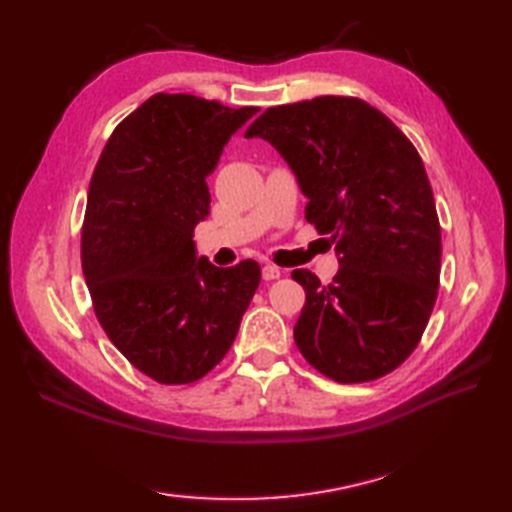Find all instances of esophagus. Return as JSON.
I'll use <instances>...</instances> for the list:
<instances>
[{
  "label": "esophagus",
  "mask_w": 512,
  "mask_h": 512,
  "mask_svg": "<svg viewBox=\"0 0 512 512\" xmlns=\"http://www.w3.org/2000/svg\"><path fill=\"white\" fill-rule=\"evenodd\" d=\"M262 277H264L266 281H273V279H279V277H281V270H279L277 266H273V264H266V266L262 268Z\"/></svg>",
  "instance_id": "1"
}]
</instances>
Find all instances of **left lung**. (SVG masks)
<instances>
[{"label":"left lung","instance_id":"left-lung-1","mask_svg":"<svg viewBox=\"0 0 512 512\" xmlns=\"http://www.w3.org/2000/svg\"><path fill=\"white\" fill-rule=\"evenodd\" d=\"M246 138L279 151L308 198L306 220L339 257L328 286L292 273L306 290L299 352L336 383L394 372L416 350L440 284V224L416 147L350 96L270 107Z\"/></svg>","mask_w":512,"mask_h":512}]
</instances>
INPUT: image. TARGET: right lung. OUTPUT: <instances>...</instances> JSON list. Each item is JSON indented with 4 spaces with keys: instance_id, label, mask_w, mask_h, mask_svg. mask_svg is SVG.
I'll return each instance as SVG.
<instances>
[{
    "instance_id": "obj_1",
    "label": "right lung",
    "mask_w": 512,
    "mask_h": 512,
    "mask_svg": "<svg viewBox=\"0 0 512 512\" xmlns=\"http://www.w3.org/2000/svg\"><path fill=\"white\" fill-rule=\"evenodd\" d=\"M259 110L154 94L114 129L96 162L81 264L96 319L129 363L165 385L209 374L233 345L262 270L198 257L206 178Z\"/></svg>"
}]
</instances>
